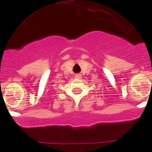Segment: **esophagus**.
<instances>
[{"label":"esophagus","instance_id":"esophagus-1","mask_svg":"<svg viewBox=\"0 0 152 152\" xmlns=\"http://www.w3.org/2000/svg\"><path fill=\"white\" fill-rule=\"evenodd\" d=\"M75 78H76V79H81V74H79V73H77V74L75 75Z\"/></svg>","mask_w":152,"mask_h":152}]
</instances>
